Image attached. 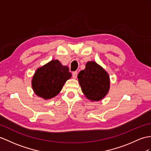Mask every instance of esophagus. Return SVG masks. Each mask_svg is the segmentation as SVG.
Wrapping results in <instances>:
<instances>
[{
	"label": "esophagus",
	"mask_w": 151,
	"mask_h": 151,
	"mask_svg": "<svg viewBox=\"0 0 151 151\" xmlns=\"http://www.w3.org/2000/svg\"><path fill=\"white\" fill-rule=\"evenodd\" d=\"M78 72H73V73H72V77H73V79H76L77 78V77H78Z\"/></svg>",
	"instance_id": "1"
}]
</instances>
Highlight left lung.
<instances>
[{
    "label": "left lung",
    "mask_w": 151,
    "mask_h": 151,
    "mask_svg": "<svg viewBox=\"0 0 151 151\" xmlns=\"http://www.w3.org/2000/svg\"><path fill=\"white\" fill-rule=\"evenodd\" d=\"M83 93L91 101L103 99L109 89L108 73L95 61H89L78 76Z\"/></svg>",
    "instance_id": "8db88e82"
}]
</instances>
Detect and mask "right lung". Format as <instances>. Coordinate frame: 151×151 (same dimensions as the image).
I'll return each instance as SVG.
<instances>
[{"label":"right lung","instance_id":"1","mask_svg":"<svg viewBox=\"0 0 151 151\" xmlns=\"http://www.w3.org/2000/svg\"><path fill=\"white\" fill-rule=\"evenodd\" d=\"M71 76L67 66H63L58 60H52L36 70L32 80V89L38 96L51 99L60 92Z\"/></svg>","mask_w":151,"mask_h":151}]
</instances>
